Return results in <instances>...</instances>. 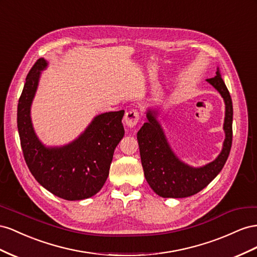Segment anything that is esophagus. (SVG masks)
<instances>
[{
    "mask_svg": "<svg viewBox=\"0 0 257 257\" xmlns=\"http://www.w3.org/2000/svg\"><path fill=\"white\" fill-rule=\"evenodd\" d=\"M139 119H140V112H139L138 109H130V111H128L126 114H124V117H123L124 123L129 127L136 126Z\"/></svg>",
    "mask_w": 257,
    "mask_h": 257,
    "instance_id": "esophagus-1",
    "label": "esophagus"
}]
</instances>
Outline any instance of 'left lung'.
Returning a JSON list of instances; mask_svg holds the SVG:
<instances>
[{
	"mask_svg": "<svg viewBox=\"0 0 257 257\" xmlns=\"http://www.w3.org/2000/svg\"><path fill=\"white\" fill-rule=\"evenodd\" d=\"M208 82L222 94L226 105L224 130L226 139L218 157L202 168H190L174 156L163 129L156 120L155 111H149L148 119L138 131L141 163L151 188L164 198H185L199 193L221 172L228 158L232 143V102L218 71Z\"/></svg>",
	"mask_w": 257,
	"mask_h": 257,
	"instance_id": "8db88e82",
	"label": "left lung"
}]
</instances>
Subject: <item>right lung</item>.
<instances>
[{
    "mask_svg": "<svg viewBox=\"0 0 257 257\" xmlns=\"http://www.w3.org/2000/svg\"><path fill=\"white\" fill-rule=\"evenodd\" d=\"M41 58L28 73L18 101L17 126L20 144L29 170L51 194L65 200H82L96 195L108 177L114 150L122 139L124 111L97 116L77 140L60 149H46L36 138L30 106L38 87Z\"/></svg>",
    "mask_w": 257,
    "mask_h": 257,
    "instance_id": "add662e5",
    "label": "right lung"
}]
</instances>
